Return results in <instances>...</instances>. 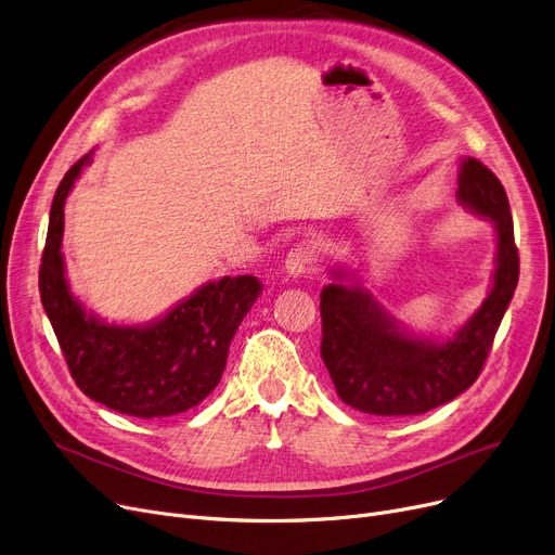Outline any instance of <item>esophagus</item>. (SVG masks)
Here are the masks:
<instances>
[{"label":"esophagus","instance_id":"esophagus-1","mask_svg":"<svg viewBox=\"0 0 555 555\" xmlns=\"http://www.w3.org/2000/svg\"><path fill=\"white\" fill-rule=\"evenodd\" d=\"M312 264H315V249H312L310 243L295 245L285 256V272L291 276L306 274Z\"/></svg>","mask_w":555,"mask_h":555}]
</instances>
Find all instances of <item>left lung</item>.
I'll return each mask as SVG.
<instances>
[{
	"mask_svg": "<svg viewBox=\"0 0 555 555\" xmlns=\"http://www.w3.org/2000/svg\"><path fill=\"white\" fill-rule=\"evenodd\" d=\"M455 199L496 231L490 295L447 340L408 333L345 268L320 295L322 360L347 405L370 415H422L478 378L519 281L508 195L492 170L463 158Z\"/></svg>",
	"mask_w": 555,
	"mask_h": 555,
	"instance_id": "left-lung-1",
	"label": "left lung"
}]
</instances>
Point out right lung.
<instances>
[{
    "label": "right lung",
    "mask_w": 555,
    "mask_h": 555,
    "mask_svg": "<svg viewBox=\"0 0 555 555\" xmlns=\"http://www.w3.org/2000/svg\"><path fill=\"white\" fill-rule=\"evenodd\" d=\"M92 152L63 177L40 262V301L79 390L115 413L158 420L199 405L220 383L229 345L258 299L256 276L208 281L163 318L142 326L100 320L69 293L63 262L65 199Z\"/></svg>",
    "instance_id": "obj_1"
}]
</instances>
